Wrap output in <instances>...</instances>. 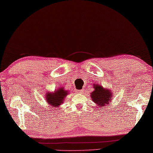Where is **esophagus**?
Listing matches in <instances>:
<instances>
[{"mask_svg":"<svg viewBox=\"0 0 153 153\" xmlns=\"http://www.w3.org/2000/svg\"><path fill=\"white\" fill-rule=\"evenodd\" d=\"M83 89H81V90H77V92L79 93V94H82V93H83L84 92Z\"/></svg>","mask_w":153,"mask_h":153,"instance_id":"obj_1","label":"esophagus"}]
</instances>
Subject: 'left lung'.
Returning a JSON list of instances; mask_svg holds the SVG:
<instances>
[{"instance_id": "1", "label": "left lung", "mask_w": 153, "mask_h": 153, "mask_svg": "<svg viewBox=\"0 0 153 153\" xmlns=\"http://www.w3.org/2000/svg\"><path fill=\"white\" fill-rule=\"evenodd\" d=\"M93 88L94 91L91 93V98L93 102L97 104L99 107L105 106L107 104H111L112 94L110 90L104 88L99 85H94Z\"/></svg>"}]
</instances>
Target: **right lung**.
Masks as SVG:
<instances>
[{
  "instance_id": "obj_1",
  "label": "right lung",
  "mask_w": 153,
  "mask_h": 153,
  "mask_svg": "<svg viewBox=\"0 0 153 153\" xmlns=\"http://www.w3.org/2000/svg\"><path fill=\"white\" fill-rule=\"evenodd\" d=\"M67 91L64 90V88H59L53 93L48 92L45 96V98L48 104L53 107L59 106L61 104L63 103V100L65 96L67 95Z\"/></svg>"
}]
</instances>
